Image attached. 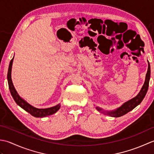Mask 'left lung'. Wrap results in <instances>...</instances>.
Listing matches in <instances>:
<instances>
[{
    "instance_id": "1",
    "label": "left lung",
    "mask_w": 154,
    "mask_h": 154,
    "mask_svg": "<svg viewBox=\"0 0 154 154\" xmlns=\"http://www.w3.org/2000/svg\"><path fill=\"white\" fill-rule=\"evenodd\" d=\"M148 71H147V73L146 75L145 82L143 83L142 89L140 90L139 93L137 94L135 97H134L133 99L129 100L126 103H124L122 106L117 108L116 109H114L112 110H104V109L98 106L96 107V109L98 111L100 112L101 113L105 114V115L117 118V117L122 116L124 115V114H127L128 112H130V111L132 110L135 107L139 105V104L141 103V102L143 100V98L145 97L149 87L150 73H151V71H150L149 63L148 61Z\"/></svg>"
}]
</instances>
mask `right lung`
I'll use <instances>...</instances> for the list:
<instances>
[{"label":"right lung","mask_w":154,"mask_h":154,"mask_svg":"<svg viewBox=\"0 0 154 154\" xmlns=\"http://www.w3.org/2000/svg\"><path fill=\"white\" fill-rule=\"evenodd\" d=\"M13 60H14V57H13L11 62H10L8 75H7V79H8L9 89H10V91H11V95L13 97V99H14L15 102L16 103V104H17L18 106H20L22 109L26 111V112H28V113H30L31 115L36 118L46 117L56 112L57 111L60 109V106H61L60 104H58L54 106L47 108V109H38V108H35L33 106H32L31 104L27 103L24 99H23L22 97H20V95L17 93V91H16L15 89L14 85L12 83V81L11 78V72H12Z\"/></svg>","instance_id":"add662e5"}]
</instances>
